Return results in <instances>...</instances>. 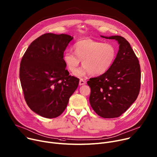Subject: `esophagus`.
<instances>
[{
    "instance_id": "esophagus-1",
    "label": "esophagus",
    "mask_w": 157,
    "mask_h": 157,
    "mask_svg": "<svg viewBox=\"0 0 157 157\" xmlns=\"http://www.w3.org/2000/svg\"><path fill=\"white\" fill-rule=\"evenodd\" d=\"M86 82L83 79L81 78L80 80V81H79V85L80 86H83V85H84V84H86Z\"/></svg>"
}]
</instances>
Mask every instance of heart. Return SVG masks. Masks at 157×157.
Returning <instances> with one entry per match:
<instances>
[{
  "label": "heart",
  "instance_id": "heart-1",
  "mask_svg": "<svg viewBox=\"0 0 157 157\" xmlns=\"http://www.w3.org/2000/svg\"><path fill=\"white\" fill-rule=\"evenodd\" d=\"M74 53L67 52L63 60L68 69L74 73L81 61L83 68L75 75L79 77L89 74L92 76H100L109 70L116 57V48L111 44L85 38L77 41L74 44Z\"/></svg>",
  "mask_w": 157,
  "mask_h": 157
}]
</instances>
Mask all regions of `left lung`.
Segmentation results:
<instances>
[{
  "label": "left lung",
  "instance_id": "8db88e82",
  "mask_svg": "<svg viewBox=\"0 0 157 157\" xmlns=\"http://www.w3.org/2000/svg\"><path fill=\"white\" fill-rule=\"evenodd\" d=\"M101 37L117 41L119 51L106 73L87 81L91 89L89 102L99 116L117 117L138 98L141 86L140 66L133 50L124 38L121 36Z\"/></svg>",
  "mask_w": 157,
  "mask_h": 157
}]
</instances>
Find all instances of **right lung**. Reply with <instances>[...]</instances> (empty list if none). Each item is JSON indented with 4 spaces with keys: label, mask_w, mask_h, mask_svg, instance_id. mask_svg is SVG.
Listing matches in <instances>:
<instances>
[{
    "label": "right lung",
    "mask_w": 157,
    "mask_h": 157,
    "mask_svg": "<svg viewBox=\"0 0 157 157\" xmlns=\"http://www.w3.org/2000/svg\"><path fill=\"white\" fill-rule=\"evenodd\" d=\"M74 37L46 33L34 40L24 54L19 77L24 98L30 109L46 118L61 115L79 79L69 75L63 53Z\"/></svg>",
    "instance_id": "add662e5"
}]
</instances>
